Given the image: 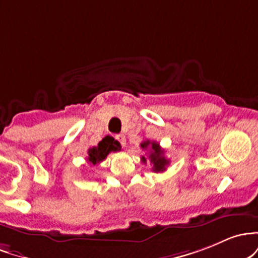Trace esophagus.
<instances>
[{"mask_svg":"<svg viewBox=\"0 0 258 258\" xmlns=\"http://www.w3.org/2000/svg\"><path fill=\"white\" fill-rule=\"evenodd\" d=\"M115 139H117V140L119 141V143L121 144V146H125V141H126L125 135L119 134V135H117V137H115Z\"/></svg>","mask_w":258,"mask_h":258,"instance_id":"obj_1","label":"esophagus"}]
</instances>
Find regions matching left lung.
<instances>
[{
  "label": "left lung",
  "mask_w": 258,
  "mask_h": 258,
  "mask_svg": "<svg viewBox=\"0 0 258 258\" xmlns=\"http://www.w3.org/2000/svg\"><path fill=\"white\" fill-rule=\"evenodd\" d=\"M140 146L143 150H149V158L152 164L153 172H164L167 166L169 164V160H167L166 156H164V150L160 146V144H157L156 141L145 140L140 144ZM141 161H143V163H146V157L143 156Z\"/></svg>",
  "instance_id": "obj_1"
}]
</instances>
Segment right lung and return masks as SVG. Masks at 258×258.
I'll list each match as a JSON object with an SVG mask.
<instances>
[{
  "label": "right lung",
  "mask_w": 258,
  "mask_h": 258,
  "mask_svg": "<svg viewBox=\"0 0 258 258\" xmlns=\"http://www.w3.org/2000/svg\"><path fill=\"white\" fill-rule=\"evenodd\" d=\"M117 151H120V144L118 143L117 140H114L112 137H108V135H107V137L103 138L102 140L98 143L97 146L90 147V149H89V156L86 157V160H88V162L91 166H95V164L106 160V157L111 152Z\"/></svg>",
  "instance_id": "right-lung-1"
}]
</instances>
